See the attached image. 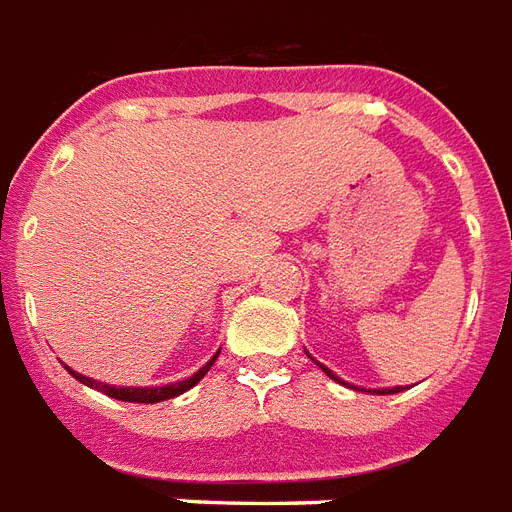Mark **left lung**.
Returning <instances> with one entry per match:
<instances>
[{
	"label": "left lung",
	"mask_w": 512,
	"mask_h": 512,
	"mask_svg": "<svg viewBox=\"0 0 512 512\" xmlns=\"http://www.w3.org/2000/svg\"><path fill=\"white\" fill-rule=\"evenodd\" d=\"M316 365H319V368H322L324 374L330 376V379H335V382H338V384H346V387H354V384L343 382L341 376H335L333 371H330V368H327V365L319 363V360H316ZM354 390H363V387H354ZM401 390H404V387H384V390H363V393H371V395H393V393H401Z\"/></svg>",
	"instance_id": "left-lung-1"
}]
</instances>
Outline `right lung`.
Instances as JSON below:
<instances>
[{
	"instance_id": "add662e5",
	"label": "right lung",
	"mask_w": 512,
	"mask_h": 512,
	"mask_svg": "<svg viewBox=\"0 0 512 512\" xmlns=\"http://www.w3.org/2000/svg\"><path fill=\"white\" fill-rule=\"evenodd\" d=\"M218 354H220V349L212 354L210 363L201 365L199 371H196L193 376L182 379V382L163 384V387H114V384L98 382V379H89V376H84V374H76L73 368H67V371L76 376L81 384H87V387H92V390H100V393H106L108 398H117V401H128V404H158V401H169V398H177V395L188 393L190 387H196V384L204 379V374L210 371L212 363L218 360Z\"/></svg>"
}]
</instances>
